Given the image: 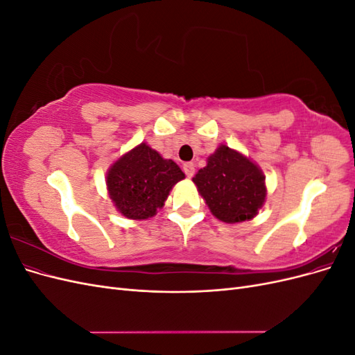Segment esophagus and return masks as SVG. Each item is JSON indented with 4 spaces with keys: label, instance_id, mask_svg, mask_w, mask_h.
Segmentation results:
<instances>
[{
    "label": "esophagus",
    "instance_id": "34e87169",
    "mask_svg": "<svg viewBox=\"0 0 355 355\" xmlns=\"http://www.w3.org/2000/svg\"><path fill=\"white\" fill-rule=\"evenodd\" d=\"M184 171H185V175H187L188 178L194 176V173H196V166H194V163H185V164H184Z\"/></svg>",
    "mask_w": 355,
    "mask_h": 355
}]
</instances>
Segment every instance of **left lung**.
<instances>
[{"mask_svg":"<svg viewBox=\"0 0 355 355\" xmlns=\"http://www.w3.org/2000/svg\"><path fill=\"white\" fill-rule=\"evenodd\" d=\"M213 216L227 223L249 220L262 207L265 176L256 164L228 146H219L192 179Z\"/></svg>","mask_w":355,"mask_h":355,"instance_id":"left-lung-1","label":"left lung"}]
</instances>
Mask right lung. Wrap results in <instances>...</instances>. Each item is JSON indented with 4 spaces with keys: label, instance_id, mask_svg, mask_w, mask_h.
<instances>
[{
    "label": "right lung",
    "instance_id": "add662e5",
    "mask_svg": "<svg viewBox=\"0 0 355 355\" xmlns=\"http://www.w3.org/2000/svg\"><path fill=\"white\" fill-rule=\"evenodd\" d=\"M184 178L175 161L141 144L110 168L106 185L115 207L125 218L148 219L164 206L170 189Z\"/></svg>",
    "mask_w": 355,
    "mask_h": 355
}]
</instances>
